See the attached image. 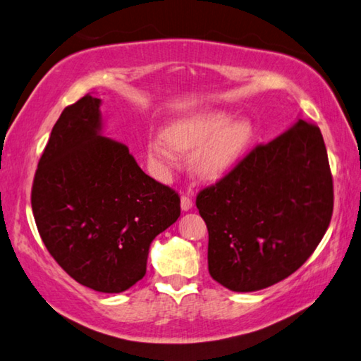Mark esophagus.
Returning <instances> with one entry per match:
<instances>
[{
	"instance_id": "34e87169",
	"label": "esophagus",
	"mask_w": 361,
	"mask_h": 361,
	"mask_svg": "<svg viewBox=\"0 0 361 361\" xmlns=\"http://www.w3.org/2000/svg\"><path fill=\"white\" fill-rule=\"evenodd\" d=\"M180 205H181V210H183V212H189V210L192 209V200L189 199L188 195H181Z\"/></svg>"
}]
</instances>
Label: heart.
<instances>
[{
	"label": "heart",
	"mask_w": 361,
	"mask_h": 361,
	"mask_svg": "<svg viewBox=\"0 0 361 361\" xmlns=\"http://www.w3.org/2000/svg\"><path fill=\"white\" fill-rule=\"evenodd\" d=\"M255 138L253 124L245 118L232 119L223 109L181 116L149 137L146 149L157 166H172L178 152H191L194 173L204 180H218L240 161Z\"/></svg>",
	"instance_id": "heart-1"
}]
</instances>
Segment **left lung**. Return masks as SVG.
<instances>
[{
  "label": "left lung",
  "mask_w": 361,
  "mask_h": 361,
  "mask_svg": "<svg viewBox=\"0 0 361 361\" xmlns=\"http://www.w3.org/2000/svg\"><path fill=\"white\" fill-rule=\"evenodd\" d=\"M333 176L322 132L298 119L195 199L209 229V272L258 291L301 267L331 221Z\"/></svg>",
  "instance_id": "1"
}]
</instances>
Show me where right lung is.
Masks as SVG:
<instances>
[{
  "instance_id": "add662e5",
  "label": "right lung",
  "mask_w": 361,
  "mask_h": 361,
  "mask_svg": "<svg viewBox=\"0 0 361 361\" xmlns=\"http://www.w3.org/2000/svg\"><path fill=\"white\" fill-rule=\"evenodd\" d=\"M102 100L66 106L38 162L32 209L59 266L87 288L122 293L146 274L149 245L180 216L173 189L146 175L124 143L103 137Z\"/></svg>"
}]
</instances>
